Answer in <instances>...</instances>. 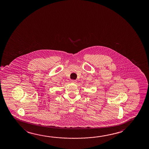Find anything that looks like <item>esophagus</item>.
Masks as SVG:
<instances>
[{
  "mask_svg": "<svg viewBox=\"0 0 149 149\" xmlns=\"http://www.w3.org/2000/svg\"><path fill=\"white\" fill-rule=\"evenodd\" d=\"M71 82L72 83H73V84H76V80H72Z\"/></svg>",
  "mask_w": 149,
  "mask_h": 149,
  "instance_id": "34e87169",
  "label": "esophagus"
}]
</instances>
